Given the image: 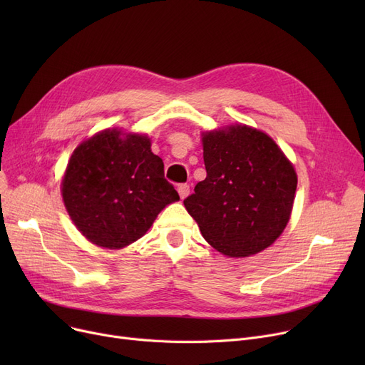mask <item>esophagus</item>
Here are the masks:
<instances>
[{
	"mask_svg": "<svg viewBox=\"0 0 365 365\" xmlns=\"http://www.w3.org/2000/svg\"><path fill=\"white\" fill-rule=\"evenodd\" d=\"M189 185L187 183H180L179 186H178V192H179V195H180V198L182 200H185L187 195H189Z\"/></svg>",
	"mask_w": 365,
	"mask_h": 365,
	"instance_id": "obj_1",
	"label": "esophagus"
}]
</instances>
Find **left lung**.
<instances>
[{"mask_svg": "<svg viewBox=\"0 0 365 365\" xmlns=\"http://www.w3.org/2000/svg\"><path fill=\"white\" fill-rule=\"evenodd\" d=\"M207 178L183 204L205 241L229 257L256 255L290 220L297 175L266 133L235 124L202 133Z\"/></svg>", "mask_w": 365, "mask_h": 365, "instance_id": "8db88e82", "label": "left lung"}]
</instances>
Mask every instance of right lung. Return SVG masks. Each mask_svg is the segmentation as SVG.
<instances>
[{"instance_id":"add662e5","label":"right lung","mask_w":365,"mask_h":365,"mask_svg":"<svg viewBox=\"0 0 365 365\" xmlns=\"http://www.w3.org/2000/svg\"><path fill=\"white\" fill-rule=\"evenodd\" d=\"M62 197L78 231L93 244L118 250L142 238L179 194L164 178L163 160L146 134L108 128L76 146Z\"/></svg>"}]
</instances>
